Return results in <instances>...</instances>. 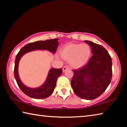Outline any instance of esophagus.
I'll list each match as a JSON object with an SVG mask.
<instances>
[{"label":"esophagus","instance_id":"esophagus-1","mask_svg":"<svg viewBox=\"0 0 127 127\" xmlns=\"http://www.w3.org/2000/svg\"><path fill=\"white\" fill-rule=\"evenodd\" d=\"M69 68V66H67V65H65V66H63V72L65 71L66 69H68Z\"/></svg>","mask_w":127,"mask_h":127}]
</instances>
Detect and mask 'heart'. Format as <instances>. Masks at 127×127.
<instances>
[{
	"mask_svg": "<svg viewBox=\"0 0 127 127\" xmlns=\"http://www.w3.org/2000/svg\"><path fill=\"white\" fill-rule=\"evenodd\" d=\"M60 54L64 59L69 61L72 67L78 68L85 65L89 61L91 48L87 44L69 43L61 49Z\"/></svg>",
	"mask_w": 127,
	"mask_h": 127,
	"instance_id": "heart-1",
	"label": "heart"
}]
</instances>
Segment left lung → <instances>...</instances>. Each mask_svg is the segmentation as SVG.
I'll return each instance as SVG.
<instances>
[{
  "mask_svg": "<svg viewBox=\"0 0 127 127\" xmlns=\"http://www.w3.org/2000/svg\"><path fill=\"white\" fill-rule=\"evenodd\" d=\"M91 46L93 55L88 63L73 71L72 89L78 97L94 100L108 87L112 78V61L102 46L90 41H85Z\"/></svg>",
  "mask_w": 127,
  "mask_h": 127,
  "instance_id": "8db88e82",
  "label": "left lung"
}]
</instances>
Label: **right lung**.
Returning a JSON list of instances; mask_svg holds the SVG:
<instances>
[{"label": "right lung", "instance_id": "1", "mask_svg": "<svg viewBox=\"0 0 127 127\" xmlns=\"http://www.w3.org/2000/svg\"><path fill=\"white\" fill-rule=\"evenodd\" d=\"M58 38L47 40L45 41H38L34 42L29 43L21 48L17 54L15 59L14 74L18 87L23 93L29 97L36 99H42L49 97L53 94L55 87L57 78L62 73L61 68H52L49 70L48 77L45 83L41 86L35 89L26 86L21 82L18 75V63L21 57L28 52L36 50H46L54 54L59 45Z\"/></svg>", "mask_w": 127, "mask_h": 127}]
</instances>
